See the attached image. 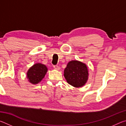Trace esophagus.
I'll use <instances>...</instances> for the list:
<instances>
[{"label": "esophagus", "instance_id": "1", "mask_svg": "<svg viewBox=\"0 0 126 126\" xmlns=\"http://www.w3.org/2000/svg\"><path fill=\"white\" fill-rule=\"evenodd\" d=\"M53 68H54V69H55L56 70H57V71L60 70V67H59L58 65H53Z\"/></svg>", "mask_w": 126, "mask_h": 126}]
</instances>
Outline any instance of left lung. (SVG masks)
Returning a JSON list of instances; mask_svg holds the SVG:
<instances>
[{
  "instance_id": "8db88e82",
  "label": "left lung",
  "mask_w": 126,
  "mask_h": 126,
  "mask_svg": "<svg viewBox=\"0 0 126 126\" xmlns=\"http://www.w3.org/2000/svg\"><path fill=\"white\" fill-rule=\"evenodd\" d=\"M88 69L82 62L73 60L68 62L64 71V76L68 84L76 88L82 87L88 79Z\"/></svg>"
}]
</instances>
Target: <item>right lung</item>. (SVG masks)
Returning <instances> with one entry per match:
<instances>
[{"mask_svg": "<svg viewBox=\"0 0 126 126\" xmlns=\"http://www.w3.org/2000/svg\"><path fill=\"white\" fill-rule=\"evenodd\" d=\"M47 71L48 68L46 65L40 63H35L28 70L27 78L31 83L38 84L44 78Z\"/></svg>", "mask_w": 126, "mask_h": 126, "instance_id": "right-lung-1", "label": "right lung"}]
</instances>
